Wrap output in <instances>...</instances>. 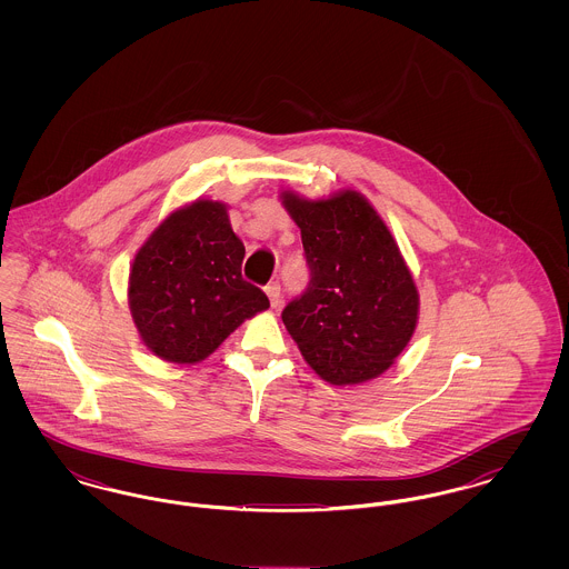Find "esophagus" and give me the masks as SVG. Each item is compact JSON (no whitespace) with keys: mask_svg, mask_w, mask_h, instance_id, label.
<instances>
[{"mask_svg":"<svg viewBox=\"0 0 569 569\" xmlns=\"http://www.w3.org/2000/svg\"><path fill=\"white\" fill-rule=\"evenodd\" d=\"M267 297L271 300L272 309H277V307H279V302H281V288H279V283H271V286H267Z\"/></svg>","mask_w":569,"mask_h":569,"instance_id":"34e87169","label":"esophagus"}]
</instances>
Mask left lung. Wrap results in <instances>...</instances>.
I'll use <instances>...</instances> for the list:
<instances>
[{
	"mask_svg": "<svg viewBox=\"0 0 569 569\" xmlns=\"http://www.w3.org/2000/svg\"><path fill=\"white\" fill-rule=\"evenodd\" d=\"M279 200L300 228L309 288L281 318L305 362L332 386L388 371L413 337L420 295L376 207L356 190Z\"/></svg>",
	"mask_w": 569,
	"mask_h": 569,
	"instance_id": "left-lung-1",
	"label": "left lung"
}]
</instances>
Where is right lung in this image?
<instances>
[{
	"instance_id": "add662e5",
	"label": "right lung",
	"mask_w": 569,
	"mask_h": 569,
	"mask_svg": "<svg viewBox=\"0 0 569 569\" xmlns=\"http://www.w3.org/2000/svg\"><path fill=\"white\" fill-rule=\"evenodd\" d=\"M243 258L226 202L196 198L163 217L138 247L128 277L142 346L166 362L196 365L267 311V295L241 274Z\"/></svg>"
}]
</instances>
